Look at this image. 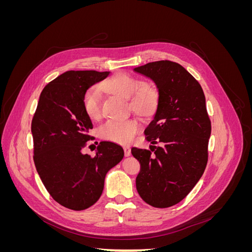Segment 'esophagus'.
<instances>
[{"instance_id":"34e87169","label":"esophagus","mask_w":252,"mask_h":252,"mask_svg":"<svg viewBox=\"0 0 252 252\" xmlns=\"http://www.w3.org/2000/svg\"><path fill=\"white\" fill-rule=\"evenodd\" d=\"M124 152H125V157H129L131 155V150H130V148L129 147H124Z\"/></svg>"}]
</instances>
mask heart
Returning a JSON list of instances; mask_svg holds the SVG:
<instances>
[{
    "instance_id": "heart-1",
    "label": "heart",
    "mask_w": 252,
    "mask_h": 252,
    "mask_svg": "<svg viewBox=\"0 0 252 252\" xmlns=\"http://www.w3.org/2000/svg\"><path fill=\"white\" fill-rule=\"evenodd\" d=\"M101 86L114 94L128 98L130 110L142 117L154 113L158 105L159 91L152 83H142L139 79L126 73H116L105 80ZM83 107L91 120L101 118V94L96 87H90L83 96ZM140 125L133 119L107 121L98 128L101 138L121 144L130 142L139 132Z\"/></svg>"
}]
</instances>
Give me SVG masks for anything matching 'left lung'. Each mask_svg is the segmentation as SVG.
Wrapping results in <instances>:
<instances>
[{"mask_svg": "<svg viewBox=\"0 0 252 252\" xmlns=\"http://www.w3.org/2000/svg\"><path fill=\"white\" fill-rule=\"evenodd\" d=\"M134 70L154 80L159 91L155 118L144 132L150 150L131 149L141 163L136 189L147 204L167 208L185 199L203 175L211 122L200 83L184 67L165 60Z\"/></svg>", "mask_w": 252, "mask_h": 252, "instance_id": "1", "label": "left lung"}]
</instances>
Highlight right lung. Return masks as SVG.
Wrapping results in <instances>:
<instances>
[{
	"label": "right lung",
	"instance_id": "1",
	"mask_svg": "<svg viewBox=\"0 0 252 252\" xmlns=\"http://www.w3.org/2000/svg\"><path fill=\"white\" fill-rule=\"evenodd\" d=\"M109 73L70 70L59 75L42 90L32 121L36 171L52 199L68 209H87L100 199L106 173L124 157L123 148L111 142L98 144L94 157L82 154L94 138L84 94Z\"/></svg>",
	"mask_w": 252,
	"mask_h": 252
}]
</instances>
